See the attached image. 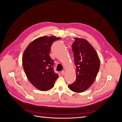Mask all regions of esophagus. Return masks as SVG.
<instances>
[{"label":"esophagus","instance_id":"esophagus-1","mask_svg":"<svg viewBox=\"0 0 122 122\" xmlns=\"http://www.w3.org/2000/svg\"><path fill=\"white\" fill-rule=\"evenodd\" d=\"M61 75H64L65 74V70H62V71L61 72Z\"/></svg>","mask_w":122,"mask_h":122}]
</instances>
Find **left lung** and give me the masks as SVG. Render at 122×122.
<instances>
[{
  "label": "left lung",
  "instance_id": "8db88e82",
  "mask_svg": "<svg viewBox=\"0 0 122 122\" xmlns=\"http://www.w3.org/2000/svg\"><path fill=\"white\" fill-rule=\"evenodd\" d=\"M75 40L72 50L76 68V79L68 87L73 92L82 93L94 82L100 64L96 51L87 40L78 38Z\"/></svg>",
  "mask_w": 122,
  "mask_h": 122
}]
</instances>
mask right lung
Returning a JSON list of instances; mask_svg holds the SVG:
<instances>
[{
	"mask_svg": "<svg viewBox=\"0 0 122 122\" xmlns=\"http://www.w3.org/2000/svg\"><path fill=\"white\" fill-rule=\"evenodd\" d=\"M56 36H44L34 40L24 50L22 65L30 82L41 91L52 88L58 75L54 72L53 61L49 56L50 48Z\"/></svg>",
	"mask_w": 122,
	"mask_h": 122,
	"instance_id": "right-lung-1",
	"label": "right lung"
}]
</instances>
